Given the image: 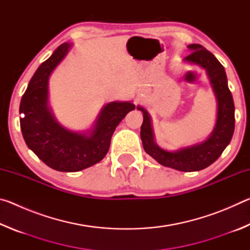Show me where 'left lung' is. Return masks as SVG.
Here are the masks:
<instances>
[{
    "label": "left lung",
    "mask_w": 250,
    "mask_h": 250,
    "mask_svg": "<svg viewBox=\"0 0 250 250\" xmlns=\"http://www.w3.org/2000/svg\"><path fill=\"white\" fill-rule=\"evenodd\" d=\"M188 48L192 53L184 58V62L197 65L206 70L216 97V124L209 137L205 141L175 151L162 149L154 141L149 112L140 105L137 109L143 113L140 135L143 149L146 153L163 167L182 172H194L209 167L229 145L235 129V105L228 88L225 69L217 58L200 44H191Z\"/></svg>",
    "instance_id": "obj_1"
}]
</instances>
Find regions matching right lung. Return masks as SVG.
<instances>
[{"label": "right lung", "instance_id": "right-lung-1", "mask_svg": "<svg viewBox=\"0 0 250 250\" xmlns=\"http://www.w3.org/2000/svg\"><path fill=\"white\" fill-rule=\"evenodd\" d=\"M73 44L58 46L28 83L20 104V124L27 146L49 167L77 172L100 162L109 150L117 125L135 105L131 101H112L100 110L92 128L76 132L62 126L48 105V80Z\"/></svg>", "mask_w": 250, "mask_h": 250}]
</instances>
